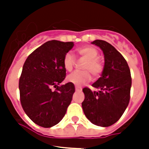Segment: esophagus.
I'll use <instances>...</instances> for the list:
<instances>
[{
  "instance_id": "obj_1",
  "label": "esophagus",
  "mask_w": 149,
  "mask_h": 149,
  "mask_svg": "<svg viewBox=\"0 0 149 149\" xmlns=\"http://www.w3.org/2000/svg\"><path fill=\"white\" fill-rule=\"evenodd\" d=\"M75 90H76V91H81L82 88H81V87H78V86H76V87H75Z\"/></svg>"
}]
</instances>
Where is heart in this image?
Instances as JSON below:
<instances>
[{
    "mask_svg": "<svg viewBox=\"0 0 149 149\" xmlns=\"http://www.w3.org/2000/svg\"><path fill=\"white\" fill-rule=\"evenodd\" d=\"M77 52L82 58L86 59V62L84 65V70H88L94 77H98L103 71V64L101 61L97 58L99 52L96 48L91 45H85L79 47L77 49ZM75 65V58L73 55L70 52L65 54L63 60V68L67 72L72 71ZM91 72L88 71L84 72H75L67 77V82L76 85V86H83L86 83L91 80Z\"/></svg>",
    "mask_w": 149,
    "mask_h": 149,
    "instance_id": "1",
    "label": "heart"
}]
</instances>
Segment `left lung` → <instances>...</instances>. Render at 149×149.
Instances as JSON below:
<instances>
[{"label": "left lung", "instance_id": "8db88e82", "mask_svg": "<svg viewBox=\"0 0 149 149\" xmlns=\"http://www.w3.org/2000/svg\"><path fill=\"white\" fill-rule=\"evenodd\" d=\"M104 52V66L101 77L92 86L83 89L85 98L82 103L84 114L93 125L109 127L122 116L130 100L132 77L127 61L110 43L93 41Z\"/></svg>", "mask_w": 149, "mask_h": 149}]
</instances>
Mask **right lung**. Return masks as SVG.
I'll use <instances>...</instances> for the list:
<instances>
[{
	"label": "right lung",
	"instance_id": "obj_1",
	"mask_svg": "<svg viewBox=\"0 0 149 149\" xmlns=\"http://www.w3.org/2000/svg\"><path fill=\"white\" fill-rule=\"evenodd\" d=\"M73 45L72 42L49 41L24 62L19 79L20 100L28 117L41 127L57 125L71 103L74 84H59L65 77L63 58Z\"/></svg>",
	"mask_w": 149,
	"mask_h": 149
}]
</instances>
